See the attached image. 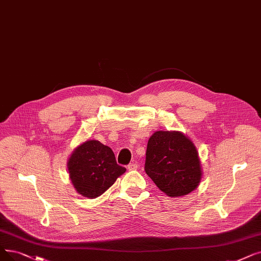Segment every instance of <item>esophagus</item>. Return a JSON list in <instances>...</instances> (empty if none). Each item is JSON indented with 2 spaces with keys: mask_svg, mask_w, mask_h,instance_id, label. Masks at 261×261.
Wrapping results in <instances>:
<instances>
[{
  "mask_svg": "<svg viewBox=\"0 0 261 261\" xmlns=\"http://www.w3.org/2000/svg\"><path fill=\"white\" fill-rule=\"evenodd\" d=\"M138 167H139L138 163H130V164L128 165V169H129V171H135V169H138Z\"/></svg>",
  "mask_w": 261,
  "mask_h": 261,
  "instance_id": "34e87169",
  "label": "esophagus"
}]
</instances>
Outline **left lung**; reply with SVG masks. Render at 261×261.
<instances>
[{
  "label": "left lung",
  "mask_w": 261,
  "mask_h": 261,
  "mask_svg": "<svg viewBox=\"0 0 261 261\" xmlns=\"http://www.w3.org/2000/svg\"><path fill=\"white\" fill-rule=\"evenodd\" d=\"M145 172L169 197H181L200 184L202 169L194 143L179 131H155L148 140Z\"/></svg>",
  "instance_id": "left-lung-1"
}]
</instances>
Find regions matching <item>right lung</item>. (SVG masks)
Masks as SVG:
<instances>
[{
  "label": "right lung",
  "mask_w": 261,
  "mask_h": 261,
  "mask_svg": "<svg viewBox=\"0 0 261 261\" xmlns=\"http://www.w3.org/2000/svg\"><path fill=\"white\" fill-rule=\"evenodd\" d=\"M77 194L89 199L102 195L126 168L116 163L114 152L97 140H87L73 149L67 162Z\"/></svg>",
  "instance_id": "1"
}]
</instances>
